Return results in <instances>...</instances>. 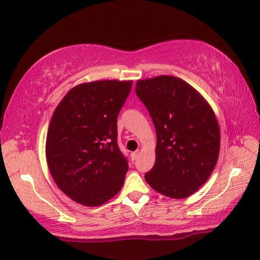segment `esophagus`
Masks as SVG:
<instances>
[{"mask_svg": "<svg viewBox=\"0 0 260 260\" xmlns=\"http://www.w3.org/2000/svg\"><path fill=\"white\" fill-rule=\"evenodd\" d=\"M139 155H140V152H139V151L132 152V153H131V158H132V161H135V159H137V157H139Z\"/></svg>", "mask_w": 260, "mask_h": 260, "instance_id": "obj_1", "label": "esophagus"}]
</instances>
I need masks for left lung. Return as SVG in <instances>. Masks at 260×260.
<instances>
[{
	"instance_id": "1",
	"label": "left lung",
	"mask_w": 260,
	"mask_h": 260,
	"mask_svg": "<svg viewBox=\"0 0 260 260\" xmlns=\"http://www.w3.org/2000/svg\"><path fill=\"white\" fill-rule=\"evenodd\" d=\"M135 92L156 131L155 163L145 174L154 190L183 199L206 183L217 164L220 129L212 108L194 88L172 76L139 80Z\"/></svg>"
}]
</instances>
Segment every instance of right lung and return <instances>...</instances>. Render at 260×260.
I'll use <instances>...</instances> for the list:
<instances>
[{"label": "right lung", "mask_w": 260, "mask_h": 260, "mask_svg": "<svg viewBox=\"0 0 260 260\" xmlns=\"http://www.w3.org/2000/svg\"><path fill=\"white\" fill-rule=\"evenodd\" d=\"M133 81L98 80L74 87L48 128L46 156L58 187L77 203L102 206L128 171L117 144V116Z\"/></svg>", "instance_id": "obj_1"}]
</instances>
